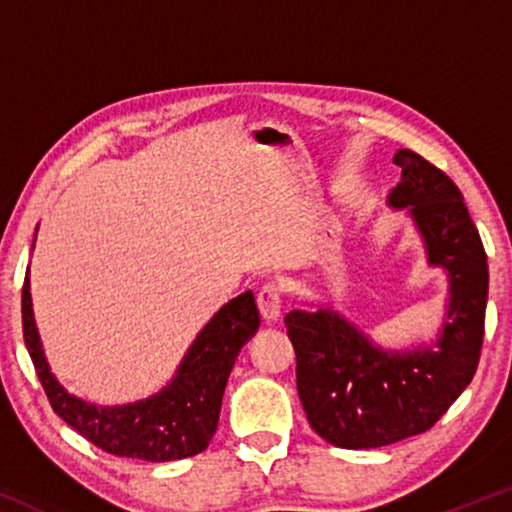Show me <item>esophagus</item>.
I'll return each mask as SVG.
<instances>
[{"label":"esophagus","mask_w":512,"mask_h":512,"mask_svg":"<svg viewBox=\"0 0 512 512\" xmlns=\"http://www.w3.org/2000/svg\"><path fill=\"white\" fill-rule=\"evenodd\" d=\"M257 307H259V314L266 320V323H277L282 316V296H280V289L275 287V284H264L262 291H259L257 296Z\"/></svg>","instance_id":"34e87169"}]
</instances>
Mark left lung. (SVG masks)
<instances>
[{
	"instance_id": "left-lung-1",
	"label": "left lung",
	"mask_w": 512,
	"mask_h": 512,
	"mask_svg": "<svg viewBox=\"0 0 512 512\" xmlns=\"http://www.w3.org/2000/svg\"><path fill=\"white\" fill-rule=\"evenodd\" d=\"M393 162L402 180L386 205L411 216L427 264L447 275L436 341L381 348L329 302L284 316L302 409L320 438L343 449L393 445L431 429L479 366L488 302L479 230L447 173L409 149L397 151Z\"/></svg>"
}]
</instances>
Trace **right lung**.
I'll return each instance as SVG.
<instances>
[{"label": "right lung", "instance_id": "right-lung-1", "mask_svg": "<svg viewBox=\"0 0 512 512\" xmlns=\"http://www.w3.org/2000/svg\"><path fill=\"white\" fill-rule=\"evenodd\" d=\"M22 327L40 384L69 427L108 454L167 463L201 454L210 445L219 427L225 384L237 354L257 332L259 311L253 291L225 302L189 345L167 386L146 400L115 406L81 400L51 372L33 316L29 271L22 289Z\"/></svg>", "mask_w": 512, "mask_h": 512}]
</instances>
